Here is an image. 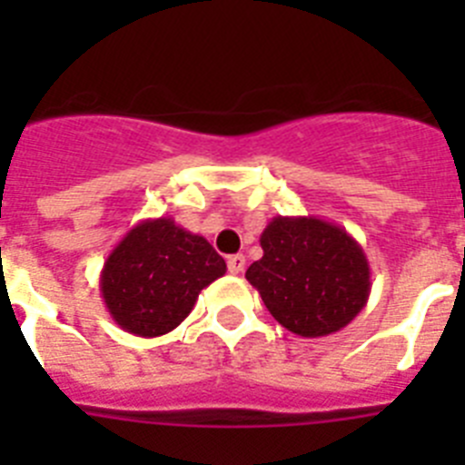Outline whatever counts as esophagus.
<instances>
[{"instance_id": "1", "label": "esophagus", "mask_w": 465, "mask_h": 465, "mask_svg": "<svg viewBox=\"0 0 465 465\" xmlns=\"http://www.w3.org/2000/svg\"><path fill=\"white\" fill-rule=\"evenodd\" d=\"M244 265H246V258L242 256V253H237V256H230L228 258V272L230 274L244 272Z\"/></svg>"}]
</instances>
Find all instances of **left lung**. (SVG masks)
I'll return each mask as SVG.
<instances>
[{"label":"left lung","instance_id":"left-lung-1","mask_svg":"<svg viewBox=\"0 0 465 465\" xmlns=\"http://www.w3.org/2000/svg\"><path fill=\"white\" fill-rule=\"evenodd\" d=\"M246 279L270 314L302 338L342 331L368 302L371 265L347 230L316 216H274Z\"/></svg>","mask_w":465,"mask_h":465}]
</instances>
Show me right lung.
<instances>
[{
    "label": "right lung",
    "instance_id": "add662e5",
    "mask_svg": "<svg viewBox=\"0 0 465 465\" xmlns=\"http://www.w3.org/2000/svg\"><path fill=\"white\" fill-rule=\"evenodd\" d=\"M225 274V261L203 235L174 219H146L109 253L100 291L111 319L137 338H158L191 314L200 291Z\"/></svg>",
    "mask_w": 465,
    "mask_h": 465
}]
</instances>
